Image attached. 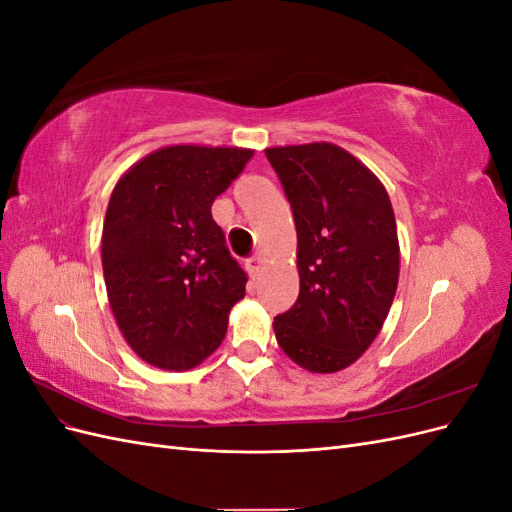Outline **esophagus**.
<instances>
[{
  "label": "esophagus",
  "instance_id": "34e87169",
  "mask_svg": "<svg viewBox=\"0 0 512 512\" xmlns=\"http://www.w3.org/2000/svg\"><path fill=\"white\" fill-rule=\"evenodd\" d=\"M262 256H252L250 260L245 262V269H247V273H250L252 277H258V273H260V269H262Z\"/></svg>",
  "mask_w": 512,
  "mask_h": 512
}]
</instances>
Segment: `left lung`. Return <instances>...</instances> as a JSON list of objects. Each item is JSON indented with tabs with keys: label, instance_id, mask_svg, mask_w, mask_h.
Wrapping results in <instances>:
<instances>
[{
	"label": "left lung",
	"instance_id": "8db88e82",
	"mask_svg": "<svg viewBox=\"0 0 512 512\" xmlns=\"http://www.w3.org/2000/svg\"><path fill=\"white\" fill-rule=\"evenodd\" d=\"M297 226L299 299L273 322L277 344L314 374L371 346L399 280L397 224L380 179L333 143L265 149Z\"/></svg>",
	"mask_w": 512,
	"mask_h": 512
}]
</instances>
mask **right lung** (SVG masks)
<instances>
[{
	"label": "right lung",
	"mask_w": 512,
	"mask_h": 512,
	"mask_svg": "<svg viewBox=\"0 0 512 512\" xmlns=\"http://www.w3.org/2000/svg\"><path fill=\"white\" fill-rule=\"evenodd\" d=\"M252 156L241 147L170 145L115 185L102 228L108 303L130 348L153 367L203 363L245 297L247 275L211 205Z\"/></svg>",
	"instance_id": "right-lung-1"
}]
</instances>
